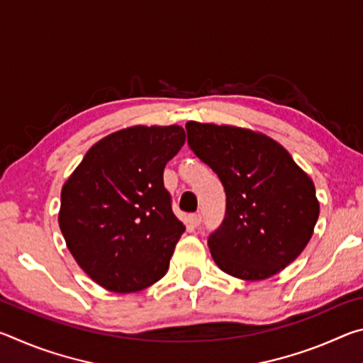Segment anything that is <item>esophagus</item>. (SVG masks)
I'll use <instances>...</instances> for the list:
<instances>
[{
	"label": "esophagus",
	"instance_id": "1",
	"mask_svg": "<svg viewBox=\"0 0 363 363\" xmlns=\"http://www.w3.org/2000/svg\"><path fill=\"white\" fill-rule=\"evenodd\" d=\"M189 224L192 227H199L201 224V216L200 214H192V216L189 218Z\"/></svg>",
	"mask_w": 363,
	"mask_h": 363
}]
</instances>
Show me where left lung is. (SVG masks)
I'll return each instance as SVG.
<instances>
[{
  "mask_svg": "<svg viewBox=\"0 0 363 363\" xmlns=\"http://www.w3.org/2000/svg\"><path fill=\"white\" fill-rule=\"evenodd\" d=\"M186 130L190 149L225 190V218L208 238L214 262L242 280L272 277L314 233L320 213L314 182L266 134L199 121H187Z\"/></svg>",
  "mask_w": 363,
  "mask_h": 363,
  "instance_id": "left-lung-1",
  "label": "left lung"
}]
</instances>
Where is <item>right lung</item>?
I'll list each match as a JSON object with an SVG mask.
<instances>
[{"label": "right lung", "instance_id": "1", "mask_svg": "<svg viewBox=\"0 0 363 363\" xmlns=\"http://www.w3.org/2000/svg\"><path fill=\"white\" fill-rule=\"evenodd\" d=\"M186 143L181 126H131L86 152L60 192L59 227L97 285L134 293L167 274L186 230L171 210L163 169Z\"/></svg>", "mask_w": 363, "mask_h": 363}]
</instances>
